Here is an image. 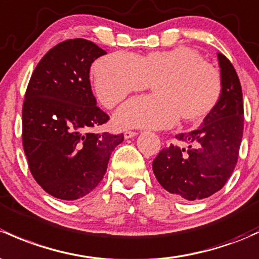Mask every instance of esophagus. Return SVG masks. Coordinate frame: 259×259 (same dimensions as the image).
Wrapping results in <instances>:
<instances>
[{
  "label": "esophagus",
  "mask_w": 259,
  "mask_h": 259,
  "mask_svg": "<svg viewBox=\"0 0 259 259\" xmlns=\"http://www.w3.org/2000/svg\"><path fill=\"white\" fill-rule=\"evenodd\" d=\"M137 134H138V133L137 132H133V130H125V132H124L125 139H130V138L135 137V135H137Z\"/></svg>",
  "instance_id": "1"
}]
</instances>
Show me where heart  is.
<instances>
[{
    "label": "heart",
    "mask_w": 259,
    "mask_h": 259,
    "mask_svg": "<svg viewBox=\"0 0 259 259\" xmlns=\"http://www.w3.org/2000/svg\"><path fill=\"white\" fill-rule=\"evenodd\" d=\"M93 80L107 108L152 83L155 94L134 98L116 111L115 121L122 127H167L179 118L197 124L212 113L222 94L220 70L187 46L137 57L111 53L95 62Z\"/></svg>",
    "instance_id": "1"
}]
</instances>
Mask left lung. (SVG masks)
I'll return each mask as SVG.
<instances>
[{
    "instance_id": "1",
    "label": "left lung",
    "mask_w": 259,
    "mask_h": 259,
    "mask_svg": "<svg viewBox=\"0 0 259 259\" xmlns=\"http://www.w3.org/2000/svg\"><path fill=\"white\" fill-rule=\"evenodd\" d=\"M222 94L198 129L176 135L152 161L162 187L189 201L220 191L235 170L243 135V99L235 67L219 53Z\"/></svg>"
}]
</instances>
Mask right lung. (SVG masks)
<instances>
[{
    "label": "right lung",
    "mask_w": 259,
    "mask_h": 259,
    "mask_svg": "<svg viewBox=\"0 0 259 259\" xmlns=\"http://www.w3.org/2000/svg\"><path fill=\"white\" fill-rule=\"evenodd\" d=\"M107 53L83 38L51 48L33 70L22 108V143L28 167L46 192L77 200L95 189L122 134L92 129L109 115L97 105L89 70Z\"/></svg>",
    "instance_id": "1"
}]
</instances>
